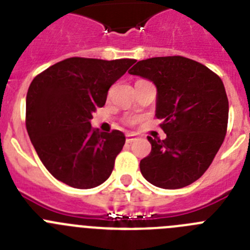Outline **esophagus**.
Segmentation results:
<instances>
[{"label":"esophagus","instance_id":"esophagus-1","mask_svg":"<svg viewBox=\"0 0 250 250\" xmlns=\"http://www.w3.org/2000/svg\"><path fill=\"white\" fill-rule=\"evenodd\" d=\"M136 140V138H135V135H134V134H127L126 135V143L127 144H131L132 141H135Z\"/></svg>","mask_w":250,"mask_h":250}]
</instances>
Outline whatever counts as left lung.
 <instances>
[{"label": "left lung", "instance_id": "8db88e82", "mask_svg": "<svg viewBox=\"0 0 250 250\" xmlns=\"http://www.w3.org/2000/svg\"><path fill=\"white\" fill-rule=\"evenodd\" d=\"M129 74L155 85V116L167 134L164 140L147 136L151 151L140 161L141 174L163 189L190 185L207 171L227 134L229 103L223 81L183 56L141 60Z\"/></svg>", "mask_w": 250, "mask_h": 250}]
</instances>
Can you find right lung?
<instances>
[{
    "label": "right lung",
    "mask_w": 250,
    "mask_h": 250,
    "mask_svg": "<svg viewBox=\"0 0 250 250\" xmlns=\"http://www.w3.org/2000/svg\"><path fill=\"white\" fill-rule=\"evenodd\" d=\"M135 61L70 57L32 80L26 127L37 155L57 180L91 189L111 175L125 135L94 130L92 114L105 105L110 86Z\"/></svg>",
    "instance_id": "1"
}]
</instances>
